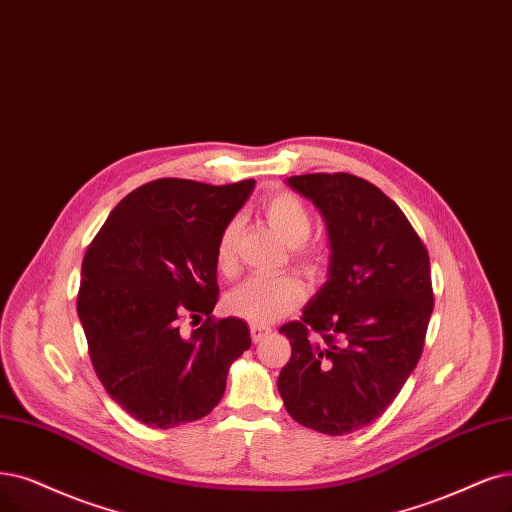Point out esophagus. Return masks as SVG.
I'll return each instance as SVG.
<instances>
[{
	"label": "esophagus",
	"instance_id": "obj_1",
	"mask_svg": "<svg viewBox=\"0 0 512 512\" xmlns=\"http://www.w3.org/2000/svg\"><path fill=\"white\" fill-rule=\"evenodd\" d=\"M270 333H272V329H270V327H263V325H251V339H253V344L261 342V339L266 337V335H270Z\"/></svg>",
	"mask_w": 512,
	"mask_h": 512
}]
</instances>
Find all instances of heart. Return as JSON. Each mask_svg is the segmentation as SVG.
<instances>
[{
    "label": "heart",
    "mask_w": 512,
    "mask_h": 512,
    "mask_svg": "<svg viewBox=\"0 0 512 512\" xmlns=\"http://www.w3.org/2000/svg\"><path fill=\"white\" fill-rule=\"evenodd\" d=\"M261 213L285 240L297 266L306 274L323 272L327 253L320 244L310 242L312 215L306 202L293 192H276L261 200ZM236 240L238 221H227L215 242V268L223 276L236 274ZM304 285L295 276H251L242 285L225 295L223 306L227 314L249 320L253 325H268L295 310L304 301Z\"/></svg>",
    "instance_id": "obj_1"
}]
</instances>
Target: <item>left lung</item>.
Segmentation results:
<instances>
[{"label":"left lung","instance_id":"8db88e82","mask_svg":"<svg viewBox=\"0 0 512 512\" xmlns=\"http://www.w3.org/2000/svg\"><path fill=\"white\" fill-rule=\"evenodd\" d=\"M287 183L323 213L329 280L280 327L291 358L278 392L291 418L331 437L375 422L418 365L434 308L430 257L380 187L348 173Z\"/></svg>","mask_w":512,"mask_h":512}]
</instances>
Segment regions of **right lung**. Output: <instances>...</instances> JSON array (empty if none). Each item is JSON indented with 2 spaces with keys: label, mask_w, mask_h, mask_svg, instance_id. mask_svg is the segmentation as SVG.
Listing matches in <instances>:
<instances>
[{
  "label": "right lung",
  "mask_w": 512,
  "mask_h": 512,
  "mask_svg": "<svg viewBox=\"0 0 512 512\" xmlns=\"http://www.w3.org/2000/svg\"><path fill=\"white\" fill-rule=\"evenodd\" d=\"M253 179L208 185L156 179L113 208L82 261L78 314L107 394L151 428L211 413L236 358L251 348L240 318H215V242ZM205 323L189 338L183 319Z\"/></svg>",
  "instance_id": "right-lung-1"
}]
</instances>
